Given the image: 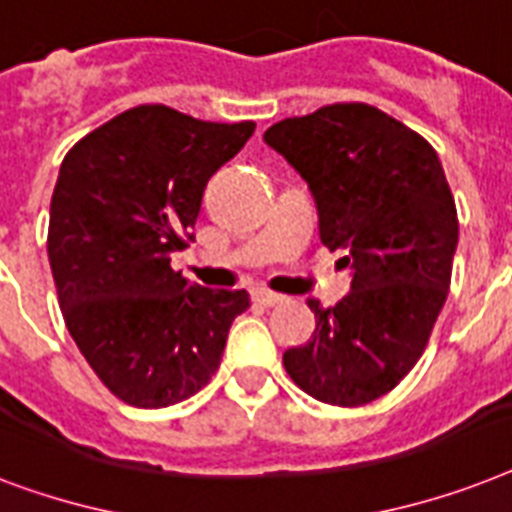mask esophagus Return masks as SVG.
Masks as SVG:
<instances>
[{"instance_id": "1", "label": "esophagus", "mask_w": 512, "mask_h": 512, "mask_svg": "<svg viewBox=\"0 0 512 512\" xmlns=\"http://www.w3.org/2000/svg\"><path fill=\"white\" fill-rule=\"evenodd\" d=\"M251 296H253V301L261 306H277L285 301V296H280V293H272V290H267V288H256Z\"/></svg>"}]
</instances>
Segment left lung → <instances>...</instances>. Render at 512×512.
I'll return each instance as SVG.
<instances>
[{"instance_id": "1", "label": "left lung", "mask_w": 512, "mask_h": 512, "mask_svg": "<svg viewBox=\"0 0 512 512\" xmlns=\"http://www.w3.org/2000/svg\"><path fill=\"white\" fill-rule=\"evenodd\" d=\"M264 142L304 177L320 240L346 251L351 290L312 338L282 354L301 391L362 407L399 386L431 338L452 280L457 208L436 150L383 110L335 102L269 126Z\"/></svg>"}]
</instances>
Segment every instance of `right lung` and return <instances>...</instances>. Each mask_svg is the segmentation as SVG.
Listing matches in <instances>:
<instances>
[{
  "mask_svg": "<svg viewBox=\"0 0 512 512\" xmlns=\"http://www.w3.org/2000/svg\"><path fill=\"white\" fill-rule=\"evenodd\" d=\"M256 124H214L137 105L68 150L49 206L47 253L68 333L121 402H185L219 370L227 333L251 301L171 269L195 240L216 169Z\"/></svg>",
  "mask_w": 512,
  "mask_h": 512,
  "instance_id": "1",
  "label": "right lung"
}]
</instances>
